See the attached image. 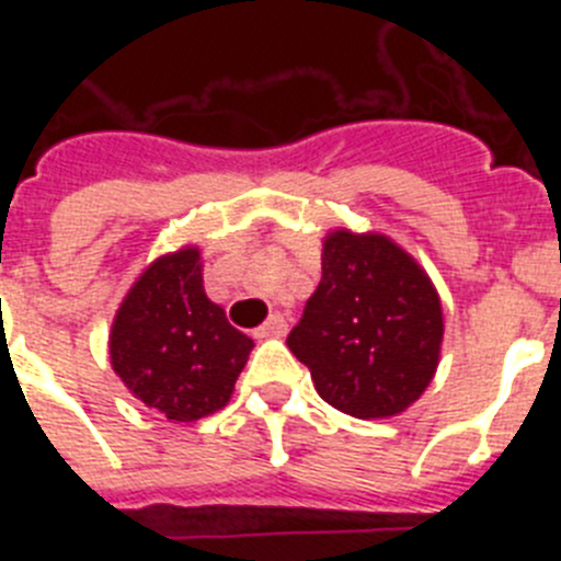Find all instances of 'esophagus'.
<instances>
[{"label": "esophagus", "mask_w": 561, "mask_h": 561, "mask_svg": "<svg viewBox=\"0 0 561 561\" xmlns=\"http://www.w3.org/2000/svg\"><path fill=\"white\" fill-rule=\"evenodd\" d=\"M289 325H286V317L284 314H272L261 329H255L257 340H270V336H286Z\"/></svg>", "instance_id": "34e87169"}]
</instances>
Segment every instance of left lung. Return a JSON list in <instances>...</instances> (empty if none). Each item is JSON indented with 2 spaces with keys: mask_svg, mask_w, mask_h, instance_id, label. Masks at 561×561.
<instances>
[{
  "mask_svg": "<svg viewBox=\"0 0 561 561\" xmlns=\"http://www.w3.org/2000/svg\"><path fill=\"white\" fill-rule=\"evenodd\" d=\"M440 340V297L410 252L379 232L325 236L320 286L286 336L320 399L365 421L404 413L433 381Z\"/></svg>",
  "mask_w": 561,
  "mask_h": 561,
  "instance_id": "left-lung-1",
  "label": "left lung"
}]
</instances>
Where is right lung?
<instances>
[{
	"mask_svg": "<svg viewBox=\"0 0 561 561\" xmlns=\"http://www.w3.org/2000/svg\"><path fill=\"white\" fill-rule=\"evenodd\" d=\"M250 351V336L205 295L199 247L157 257L123 297L108 334L114 374L168 421L225 408Z\"/></svg>",
	"mask_w": 561,
	"mask_h": 561,
	"instance_id": "obj_1",
	"label": "right lung"
}]
</instances>
